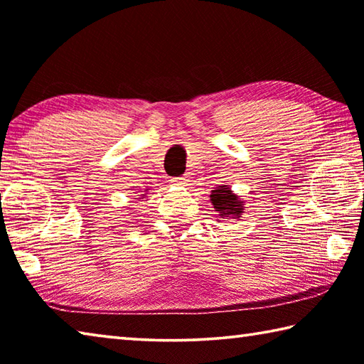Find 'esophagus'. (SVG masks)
<instances>
[{"instance_id": "obj_1", "label": "esophagus", "mask_w": 364, "mask_h": 364, "mask_svg": "<svg viewBox=\"0 0 364 364\" xmlns=\"http://www.w3.org/2000/svg\"><path fill=\"white\" fill-rule=\"evenodd\" d=\"M188 178H186V177H174V178H171V186H176V187H183V186H187V182Z\"/></svg>"}]
</instances>
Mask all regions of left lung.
<instances>
[{"mask_svg":"<svg viewBox=\"0 0 364 364\" xmlns=\"http://www.w3.org/2000/svg\"><path fill=\"white\" fill-rule=\"evenodd\" d=\"M209 198H211L213 208L219 215L218 220H225V219L240 220V218L245 213L243 198H240L238 195H235L230 186L214 187V190H211Z\"/></svg>","mask_w":364,"mask_h":364,"instance_id":"8db88e82","label":"left lung"}]
</instances>
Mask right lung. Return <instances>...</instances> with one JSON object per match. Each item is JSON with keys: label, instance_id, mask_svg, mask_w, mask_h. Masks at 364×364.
Wrapping results in <instances>:
<instances>
[{"label": "right lung", "instance_id": "right-lung-1", "mask_svg": "<svg viewBox=\"0 0 364 364\" xmlns=\"http://www.w3.org/2000/svg\"><path fill=\"white\" fill-rule=\"evenodd\" d=\"M144 196H146V190H144V193L140 195V198H144Z\"/></svg>", "mask_w": 364, "mask_h": 364}]
</instances>
